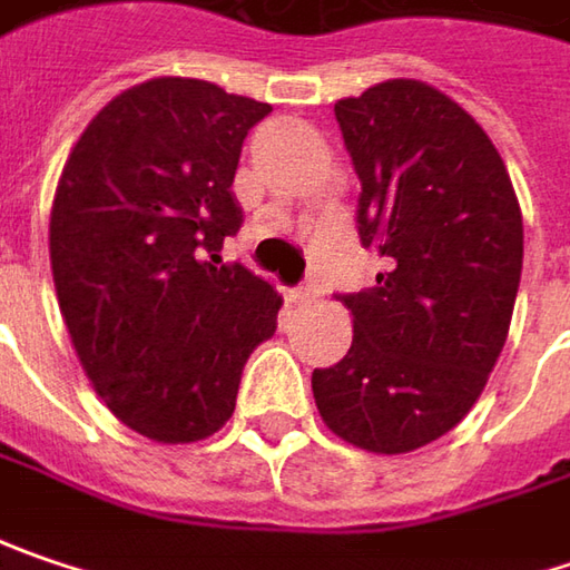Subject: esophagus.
<instances>
[{
	"label": "esophagus",
	"mask_w": 570,
	"mask_h": 570,
	"mask_svg": "<svg viewBox=\"0 0 570 570\" xmlns=\"http://www.w3.org/2000/svg\"><path fill=\"white\" fill-rule=\"evenodd\" d=\"M311 298H314V288H307V285H304V288H295V292L288 295V301H292V304H307Z\"/></svg>",
	"instance_id": "esophagus-1"
}]
</instances>
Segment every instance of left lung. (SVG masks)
I'll return each mask as SVG.
<instances>
[{"label": "left lung", "instance_id": "left-lung-1", "mask_svg": "<svg viewBox=\"0 0 570 570\" xmlns=\"http://www.w3.org/2000/svg\"><path fill=\"white\" fill-rule=\"evenodd\" d=\"M353 157L358 240L387 269L343 295L353 346L314 368L317 411L340 440L401 455L445 436L494 372L523 272V214L498 147L420 79L333 105Z\"/></svg>", "mask_w": 570, "mask_h": 570}]
</instances>
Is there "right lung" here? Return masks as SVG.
Masks as SVG:
<instances>
[{
	"instance_id": "1",
	"label": "right lung",
	"mask_w": 570,
	"mask_h": 570,
	"mask_svg": "<svg viewBox=\"0 0 570 570\" xmlns=\"http://www.w3.org/2000/svg\"><path fill=\"white\" fill-rule=\"evenodd\" d=\"M272 105L159 76L82 130L50 208V269L72 350L105 407L157 442L217 433L282 298L224 263L240 230L234 173Z\"/></svg>"
}]
</instances>
